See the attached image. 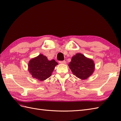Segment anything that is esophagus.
<instances>
[{
  "label": "esophagus",
  "mask_w": 121,
  "mask_h": 121,
  "mask_svg": "<svg viewBox=\"0 0 121 121\" xmlns=\"http://www.w3.org/2000/svg\"><path fill=\"white\" fill-rule=\"evenodd\" d=\"M59 63L60 64H65L66 63V62L65 60L64 61H59Z\"/></svg>",
  "instance_id": "1"
}]
</instances>
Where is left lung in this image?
<instances>
[{
	"label": "left lung",
	"mask_w": 121,
	"mask_h": 121,
	"mask_svg": "<svg viewBox=\"0 0 121 121\" xmlns=\"http://www.w3.org/2000/svg\"><path fill=\"white\" fill-rule=\"evenodd\" d=\"M69 66L73 75L82 80L87 79L91 76L95 69L94 61L81 53L73 56Z\"/></svg>",
	"instance_id": "8db88e82"
}]
</instances>
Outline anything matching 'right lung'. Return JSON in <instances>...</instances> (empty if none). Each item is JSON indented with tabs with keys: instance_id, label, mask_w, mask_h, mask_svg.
Instances as JSON below:
<instances>
[{
	"instance_id": "add662e5",
	"label": "right lung",
	"mask_w": 121,
	"mask_h": 121,
	"mask_svg": "<svg viewBox=\"0 0 121 121\" xmlns=\"http://www.w3.org/2000/svg\"><path fill=\"white\" fill-rule=\"evenodd\" d=\"M58 63L54 59L48 60L42 54L31 59L28 63V70L32 77L39 81H44L51 77Z\"/></svg>"
}]
</instances>
